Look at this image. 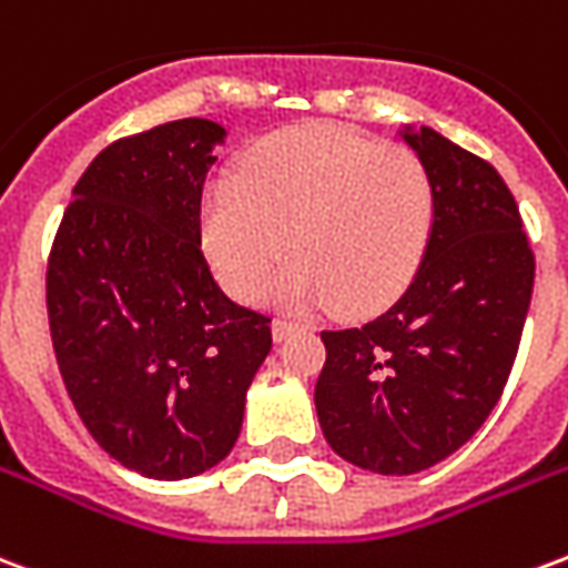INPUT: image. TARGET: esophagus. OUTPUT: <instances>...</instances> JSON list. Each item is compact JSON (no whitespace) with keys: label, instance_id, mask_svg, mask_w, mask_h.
Here are the masks:
<instances>
[{"label":"esophagus","instance_id":"34e87169","mask_svg":"<svg viewBox=\"0 0 568 568\" xmlns=\"http://www.w3.org/2000/svg\"><path fill=\"white\" fill-rule=\"evenodd\" d=\"M297 328H301L297 322L283 320V316H280V320H273V337H276V341H285V337H288V334H295Z\"/></svg>","mask_w":568,"mask_h":568}]
</instances>
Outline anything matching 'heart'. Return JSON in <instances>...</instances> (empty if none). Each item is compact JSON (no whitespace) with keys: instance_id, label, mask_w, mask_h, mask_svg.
<instances>
[{"instance_id":"obj_1","label":"heart","mask_w":568,"mask_h":568,"mask_svg":"<svg viewBox=\"0 0 568 568\" xmlns=\"http://www.w3.org/2000/svg\"><path fill=\"white\" fill-rule=\"evenodd\" d=\"M435 212V182L417 151L310 124L258 142L240 179H212L200 234L234 295H261L288 243L297 255L276 297L295 307L334 301L362 316L389 307L417 276Z\"/></svg>"}]
</instances>
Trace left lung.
Returning a JSON list of instances; mask_svg holds the SVG:
<instances>
[{
	"label": "left lung",
	"instance_id": "8db88e82",
	"mask_svg": "<svg viewBox=\"0 0 568 568\" xmlns=\"http://www.w3.org/2000/svg\"><path fill=\"white\" fill-rule=\"evenodd\" d=\"M435 182V231L405 295L377 320L322 332L316 414L346 463L417 475L484 426L508 383L536 255L496 166L432 128H405Z\"/></svg>",
	"mask_w": 568,
	"mask_h": 568
}]
</instances>
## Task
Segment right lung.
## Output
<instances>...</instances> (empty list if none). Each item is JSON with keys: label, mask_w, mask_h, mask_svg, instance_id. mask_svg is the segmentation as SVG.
Masks as SVG:
<instances>
[{"label": "right lung", "mask_w": 568, "mask_h": 568, "mask_svg": "<svg viewBox=\"0 0 568 568\" xmlns=\"http://www.w3.org/2000/svg\"><path fill=\"white\" fill-rule=\"evenodd\" d=\"M227 130L182 118L91 161L48 258V322L67 393L112 459L154 480L219 465L240 438L271 320L224 295L200 246V197Z\"/></svg>", "instance_id": "obj_1"}]
</instances>
